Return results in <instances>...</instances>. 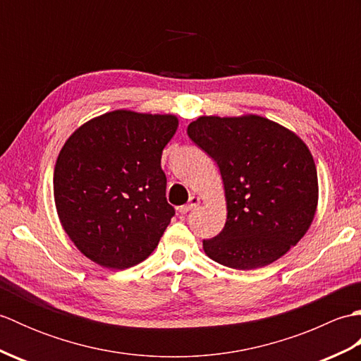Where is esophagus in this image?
I'll return each instance as SVG.
<instances>
[{
  "label": "esophagus",
  "instance_id": "esophagus-1",
  "mask_svg": "<svg viewBox=\"0 0 361 361\" xmlns=\"http://www.w3.org/2000/svg\"><path fill=\"white\" fill-rule=\"evenodd\" d=\"M198 204H200V198H198V197H190L189 198V203L185 204V206H180L178 212L180 214H188V212H190L192 209H195Z\"/></svg>",
  "mask_w": 361,
  "mask_h": 361
}]
</instances>
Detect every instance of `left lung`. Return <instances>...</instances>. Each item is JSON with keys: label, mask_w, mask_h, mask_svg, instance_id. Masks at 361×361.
I'll use <instances>...</instances> for the list:
<instances>
[{"label": "left lung", "mask_w": 361, "mask_h": 361, "mask_svg": "<svg viewBox=\"0 0 361 361\" xmlns=\"http://www.w3.org/2000/svg\"><path fill=\"white\" fill-rule=\"evenodd\" d=\"M188 135L216 161L226 197V224L204 252L216 262L255 270L286 255L307 231L318 176L299 137L260 116H202Z\"/></svg>", "instance_id": "left-lung-1"}]
</instances>
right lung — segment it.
<instances>
[{
	"mask_svg": "<svg viewBox=\"0 0 361 361\" xmlns=\"http://www.w3.org/2000/svg\"><path fill=\"white\" fill-rule=\"evenodd\" d=\"M176 127L171 114L118 110L83 124L60 150L54 171L59 217L93 262L124 270L158 247L175 216L161 155Z\"/></svg>",
	"mask_w": 361,
	"mask_h": 361,
	"instance_id": "1",
	"label": "right lung"
}]
</instances>
